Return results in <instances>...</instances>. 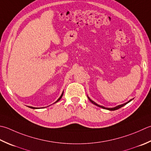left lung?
<instances>
[{"label": "left lung", "instance_id": "left-lung-1", "mask_svg": "<svg viewBox=\"0 0 151 151\" xmlns=\"http://www.w3.org/2000/svg\"><path fill=\"white\" fill-rule=\"evenodd\" d=\"M88 96V99L90 100V101L93 103V104H94L95 105H96V106H97V107H101V108H103V109H107V110H109V111H115V110H117V109H120V108H121V107H122L123 106H124V105H126L127 103H128L129 102H130L133 99H130L129 100V101H128V102H126V103H123V104H122V105H118V106H116V107H113V108H107V107H103V106H101V105H98L97 104V103H96L95 101H93V100H91L89 97H88V96Z\"/></svg>", "mask_w": 151, "mask_h": 151}]
</instances>
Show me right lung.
Segmentation results:
<instances>
[{
  "label": "right lung",
  "instance_id": "add662e5",
  "mask_svg": "<svg viewBox=\"0 0 151 151\" xmlns=\"http://www.w3.org/2000/svg\"><path fill=\"white\" fill-rule=\"evenodd\" d=\"M63 92H62V93H61V96L59 97V99L57 100V101H56L55 103H57V102H58L59 101H60V100L61 99V97H62V96H63ZM29 108H31V109H38V108H37V107H29Z\"/></svg>",
  "mask_w": 151,
  "mask_h": 151
}]
</instances>
